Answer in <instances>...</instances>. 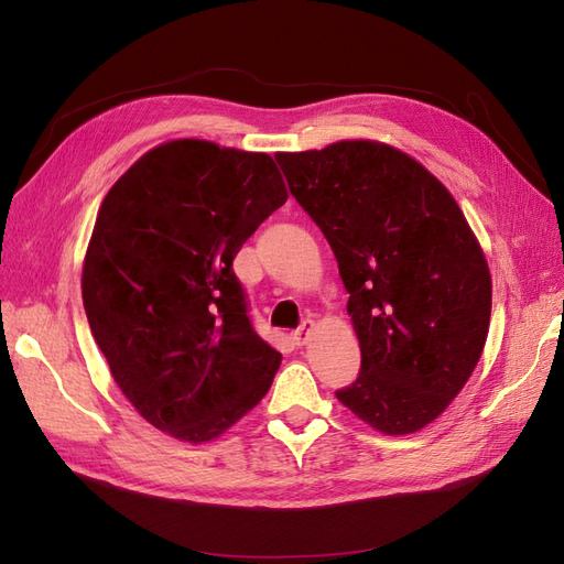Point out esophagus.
<instances>
[{"instance_id":"34e87169","label":"esophagus","mask_w":564,"mask_h":564,"mask_svg":"<svg viewBox=\"0 0 564 564\" xmlns=\"http://www.w3.org/2000/svg\"><path fill=\"white\" fill-rule=\"evenodd\" d=\"M313 329H315V322H313V319H305V322L301 324V327L294 332V340H296V344H299V346L308 344V336L313 334Z\"/></svg>"}]
</instances>
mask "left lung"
<instances>
[{
	"label": "left lung",
	"mask_w": 564,
	"mask_h": 564,
	"mask_svg": "<svg viewBox=\"0 0 564 564\" xmlns=\"http://www.w3.org/2000/svg\"><path fill=\"white\" fill-rule=\"evenodd\" d=\"M275 160L350 294L362 367L338 402L383 435L421 431L466 386L489 332L491 275L464 212L421 162L379 141Z\"/></svg>",
	"instance_id": "8db88e82"
}]
</instances>
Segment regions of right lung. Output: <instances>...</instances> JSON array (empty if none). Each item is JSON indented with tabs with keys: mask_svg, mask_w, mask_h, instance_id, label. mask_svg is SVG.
<instances>
[{
	"mask_svg": "<svg viewBox=\"0 0 564 564\" xmlns=\"http://www.w3.org/2000/svg\"><path fill=\"white\" fill-rule=\"evenodd\" d=\"M286 197L265 152L178 139L100 204L84 311L115 383L162 433L202 445L270 390L282 355L253 332L232 259Z\"/></svg>",
	"mask_w": 564,
	"mask_h": 564,
	"instance_id": "obj_1",
	"label": "right lung"
}]
</instances>
